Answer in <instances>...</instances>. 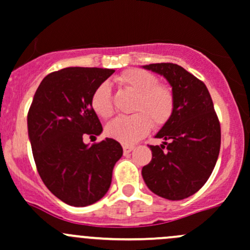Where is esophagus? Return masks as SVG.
Wrapping results in <instances>:
<instances>
[{
	"label": "esophagus",
	"mask_w": 250,
	"mask_h": 250,
	"mask_svg": "<svg viewBox=\"0 0 250 250\" xmlns=\"http://www.w3.org/2000/svg\"><path fill=\"white\" fill-rule=\"evenodd\" d=\"M133 149H134V146H127V144H125V146H123V153L128 154V153H130V151H132Z\"/></svg>",
	"instance_id": "34e87169"
}]
</instances>
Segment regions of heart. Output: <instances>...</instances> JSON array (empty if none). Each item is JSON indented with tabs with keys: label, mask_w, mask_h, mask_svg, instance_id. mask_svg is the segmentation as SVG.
<instances>
[{
	"label": "heart",
	"mask_w": 250,
	"mask_h": 250,
	"mask_svg": "<svg viewBox=\"0 0 250 250\" xmlns=\"http://www.w3.org/2000/svg\"><path fill=\"white\" fill-rule=\"evenodd\" d=\"M125 90L136 95L132 112L128 117L114 120L106 127L107 136L123 144H132L146 137L151 129L169 123L176 107L175 92L169 85L159 83V78L143 69H128L116 78ZM91 107L100 117H112L114 113L113 97L107 83L95 88L91 96Z\"/></svg>",
	"instance_id": "b5f03b06"
}]
</instances>
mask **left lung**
<instances>
[{"label":"left lung","instance_id":"8db88e82","mask_svg":"<svg viewBox=\"0 0 250 250\" xmlns=\"http://www.w3.org/2000/svg\"><path fill=\"white\" fill-rule=\"evenodd\" d=\"M144 69L164 76L176 97L174 116L158 133L162 146H149L151 160L142 175L149 190L171 201L184 200L206 184L221 148V125L206 85L172 62Z\"/></svg>","mask_w":250,"mask_h":250}]
</instances>
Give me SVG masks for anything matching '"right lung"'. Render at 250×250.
Segmentation results:
<instances>
[{"instance_id": "obj_1", "label": "right lung", "mask_w": 250, "mask_h": 250, "mask_svg": "<svg viewBox=\"0 0 250 250\" xmlns=\"http://www.w3.org/2000/svg\"><path fill=\"white\" fill-rule=\"evenodd\" d=\"M114 72L100 67H65L43 79L27 116L37 170L53 195L70 206L95 204L108 191L123 149L106 138L87 146L102 125L91 107L95 88Z\"/></svg>"}]
</instances>
